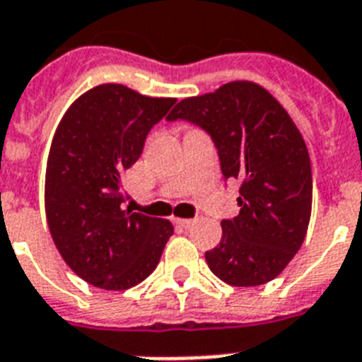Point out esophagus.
<instances>
[{
  "label": "esophagus",
  "mask_w": 362,
  "mask_h": 362,
  "mask_svg": "<svg viewBox=\"0 0 362 362\" xmlns=\"http://www.w3.org/2000/svg\"><path fill=\"white\" fill-rule=\"evenodd\" d=\"M174 222L177 223V226H181V228H190L194 223V220H190V218H174Z\"/></svg>",
  "instance_id": "obj_1"
}]
</instances>
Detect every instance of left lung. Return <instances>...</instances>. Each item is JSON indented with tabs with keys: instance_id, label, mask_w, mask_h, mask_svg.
Listing matches in <instances>:
<instances>
[{
	"instance_id": "1",
	"label": "left lung",
	"mask_w": 362,
	"mask_h": 362,
	"mask_svg": "<svg viewBox=\"0 0 362 362\" xmlns=\"http://www.w3.org/2000/svg\"><path fill=\"white\" fill-rule=\"evenodd\" d=\"M168 120L207 131L223 177L240 179V213L222 220V240L205 253L214 276L233 286L272 281L305 240L313 174L305 140L279 101L253 81H231L185 98Z\"/></svg>"
}]
</instances>
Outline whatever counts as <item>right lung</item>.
Instances as JSON below:
<instances>
[{
  "label": "right lung",
  "mask_w": 362,
  "mask_h": 362,
  "mask_svg": "<svg viewBox=\"0 0 362 362\" xmlns=\"http://www.w3.org/2000/svg\"><path fill=\"white\" fill-rule=\"evenodd\" d=\"M174 103L107 83L79 95L57 125L44 190L47 228L64 262L98 288L144 281L174 235L170 220L122 207L125 170Z\"/></svg>",
  "instance_id": "right-lung-1"
}]
</instances>
